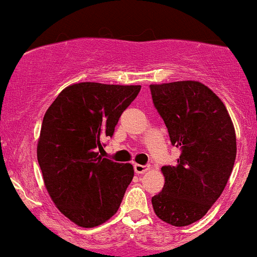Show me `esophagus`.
<instances>
[{"mask_svg": "<svg viewBox=\"0 0 257 257\" xmlns=\"http://www.w3.org/2000/svg\"><path fill=\"white\" fill-rule=\"evenodd\" d=\"M149 169H150L149 165H140V164L134 165V170L136 174H145V172L149 171Z\"/></svg>", "mask_w": 257, "mask_h": 257, "instance_id": "esophagus-1", "label": "esophagus"}]
</instances>
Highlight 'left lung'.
<instances>
[{"label": "left lung", "mask_w": 257, "mask_h": 257, "mask_svg": "<svg viewBox=\"0 0 257 257\" xmlns=\"http://www.w3.org/2000/svg\"><path fill=\"white\" fill-rule=\"evenodd\" d=\"M164 120L174 166H162L164 189L152 197L155 214L172 226H187L206 215L228 181L236 159V135L222 101L197 81L150 85Z\"/></svg>", "instance_id": "obj_1"}]
</instances>
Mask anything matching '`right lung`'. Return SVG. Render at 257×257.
Instances as JSON below:
<instances>
[{
    "label": "right lung",
    "mask_w": 257,
    "mask_h": 257,
    "mask_svg": "<svg viewBox=\"0 0 257 257\" xmlns=\"http://www.w3.org/2000/svg\"><path fill=\"white\" fill-rule=\"evenodd\" d=\"M140 90L141 86L75 83L46 111L37 145L45 186L57 209L81 227L112 217L132 181L131 164L115 162L98 151Z\"/></svg>",
    "instance_id": "1"
}]
</instances>
